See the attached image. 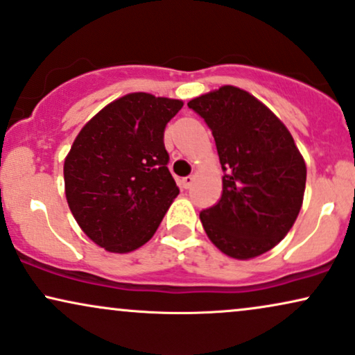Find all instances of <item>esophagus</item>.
Segmentation results:
<instances>
[{"label": "esophagus", "mask_w": 355, "mask_h": 355, "mask_svg": "<svg viewBox=\"0 0 355 355\" xmlns=\"http://www.w3.org/2000/svg\"><path fill=\"white\" fill-rule=\"evenodd\" d=\"M192 182H194V176H186V178L181 179V184H182V187H184V189H189Z\"/></svg>", "instance_id": "obj_1"}]
</instances>
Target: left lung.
Instances as JSON below:
<instances>
[{
	"instance_id": "8db88e82",
	"label": "left lung",
	"mask_w": 355,
	"mask_h": 355,
	"mask_svg": "<svg viewBox=\"0 0 355 355\" xmlns=\"http://www.w3.org/2000/svg\"><path fill=\"white\" fill-rule=\"evenodd\" d=\"M220 159V200L200 222L220 252L239 260L271 250L290 232L303 205L306 164L279 118L242 89L224 85L192 98Z\"/></svg>"
}]
</instances>
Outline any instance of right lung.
Segmentation results:
<instances>
[{"instance_id":"add662e5","label":"right lung","mask_w":355,"mask_h":355,"mask_svg":"<svg viewBox=\"0 0 355 355\" xmlns=\"http://www.w3.org/2000/svg\"><path fill=\"white\" fill-rule=\"evenodd\" d=\"M182 105L128 94L77 135L64 163L65 198L80 229L105 250L128 253L146 243L179 194L163 138Z\"/></svg>"}]
</instances>
